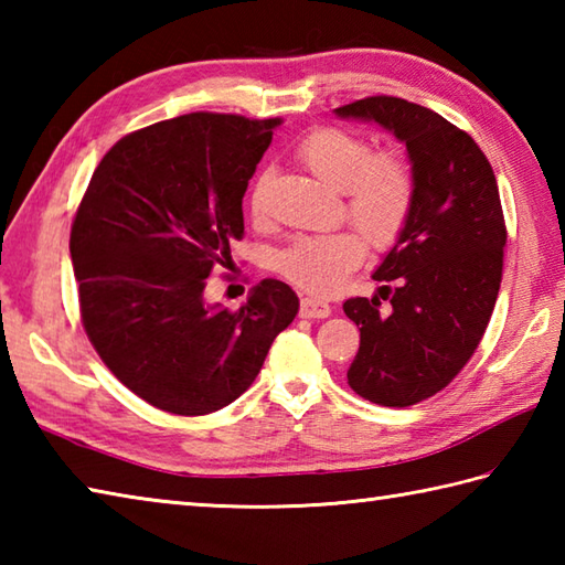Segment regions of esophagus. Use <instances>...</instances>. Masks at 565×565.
Instances as JSON below:
<instances>
[{"mask_svg":"<svg viewBox=\"0 0 565 565\" xmlns=\"http://www.w3.org/2000/svg\"><path fill=\"white\" fill-rule=\"evenodd\" d=\"M330 308L328 301H323V298H316V296H306L301 298V318H328Z\"/></svg>","mask_w":565,"mask_h":565,"instance_id":"obj_1","label":"esophagus"}]
</instances>
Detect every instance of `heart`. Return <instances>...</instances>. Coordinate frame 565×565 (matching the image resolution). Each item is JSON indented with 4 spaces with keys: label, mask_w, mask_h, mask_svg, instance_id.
I'll use <instances>...</instances> for the list:
<instances>
[{
    "label": "heart",
    "mask_w": 565,
    "mask_h": 565,
    "mask_svg": "<svg viewBox=\"0 0 565 565\" xmlns=\"http://www.w3.org/2000/svg\"><path fill=\"white\" fill-rule=\"evenodd\" d=\"M298 159L320 183L342 193L348 217L374 247H386L399 237L416 195L414 169L404 153H372L367 139L326 127L301 141ZM252 213L262 215L259 191L252 195ZM362 257V237L345 230L298 239L281 257V271L301 289L326 296L345 281Z\"/></svg>",
    "instance_id": "obj_1"
}]
</instances>
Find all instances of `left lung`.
<instances>
[{
    "label": "left lung",
    "instance_id": "8db88e82",
    "mask_svg": "<svg viewBox=\"0 0 565 565\" xmlns=\"http://www.w3.org/2000/svg\"><path fill=\"white\" fill-rule=\"evenodd\" d=\"M335 115L392 131L414 169L412 213L372 274L382 286L342 303L360 326L352 392L380 406H412L466 367L490 323L507 245L500 191L478 143L434 109L377 95Z\"/></svg>",
    "mask_w": 565,
    "mask_h": 565
}]
</instances>
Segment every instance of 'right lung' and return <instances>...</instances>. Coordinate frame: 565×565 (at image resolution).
Listing matches in <instances>:
<instances>
[{"instance_id":"right-lung-1","label":"right lung","mask_w":565,"mask_h":565,"mask_svg":"<svg viewBox=\"0 0 565 565\" xmlns=\"http://www.w3.org/2000/svg\"><path fill=\"white\" fill-rule=\"evenodd\" d=\"M279 119L193 113L119 139L71 230L85 333L109 372L179 416L213 414L249 390L298 296L262 279L227 311L207 276L242 239V198Z\"/></svg>"}]
</instances>
